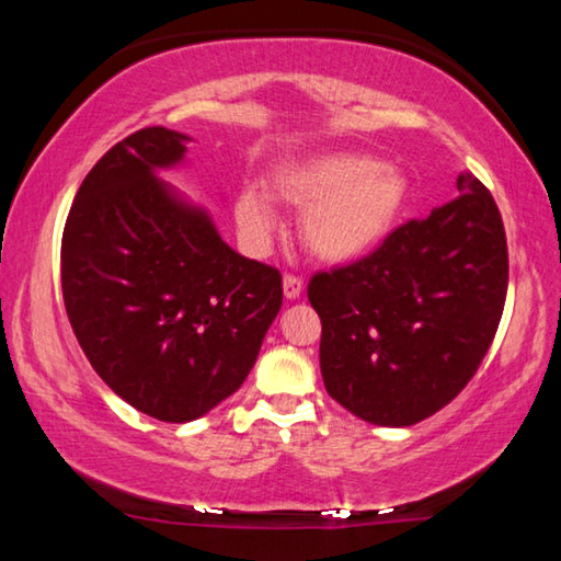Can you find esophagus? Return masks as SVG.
I'll list each match as a JSON object with an SVG mask.
<instances>
[{
  "label": "esophagus",
  "instance_id": "obj_1",
  "mask_svg": "<svg viewBox=\"0 0 561 561\" xmlns=\"http://www.w3.org/2000/svg\"><path fill=\"white\" fill-rule=\"evenodd\" d=\"M301 291H304V279L294 277V274H287V277H284V297L299 299Z\"/></svg>",
  "mask_w": 561,
  "mask_h": 561
}]
</instances>
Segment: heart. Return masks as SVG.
Instances as JSON below:
<instances>
[{
  "label": "heart",
  "instance_id": "b5f03b06",
  "mask_svg": "<svg viewBox=\"0 0 561 561\" xmlns=\"http://www.w3.org/2000/svg\"><path fill=\"white\" fill-rule=\"evenodd\" d=\"M270 193L299 210L301 240L327 262H351L376 250L401 220L408 205V178L366 153H324L289 160L274 170ZM237 220L252 237L272 230L267 195L244 187L237 195Z\"/></svg>",
  "mask_w": 561,
  "mask_h": 561
}]
</instances>
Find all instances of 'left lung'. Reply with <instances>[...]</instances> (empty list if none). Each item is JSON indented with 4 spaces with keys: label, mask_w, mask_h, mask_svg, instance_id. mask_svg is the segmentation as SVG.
Listing matches in <instances>:
<instances>
[{
    "label": "left lung",
    "mask_w": 561,
    "mask_h": 561,
    "mask_svg": "<svg viewBox=\"0 0 561 561\" xmlns=\"http://www.w3.org/2000/svg\"><path fill=\"white\" fill-rule=\"evenodd\" d=\"M307 294L336 403L386 428L438 413L478 371L505 309L507 240L490 190L460 173L455 201L314 274Z\"/></svg>",
    "instance_id": "1"
}]
</instances>
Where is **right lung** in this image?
Masks as SVG:
<instances>
[{
	"instance_id": "add662e5",
	"label": "right lung",
	"mask_w": 561,
	"mask_h": 561,
	"mask_svg": "<svg viewBox=\"0 0 561 561\" xmlns=\"http://www.w3.org/2000/svg\"><path fill=\"white\" fill-rule=\"evenodd\" d=\"M185 133H130L76 193L61 237V291L83 354L113 393L165 423L232 396L282 307L279 270L247 260L207 210L158 170Z\"/></svg>"
}]
</instances>
